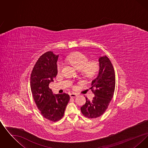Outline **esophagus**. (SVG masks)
<instances>
[{"label": "esophagus", "instance_id": "1", "mask_svg": "<svg viewBox=\"0 0 148 148\" xmlns=\"http://www.w3.org/2000/svg\"><path fill=\"white\" fill-rule=\"evenodd\" d=\"M77 96V94H74V93H71V94H70V97H71V98H75Z\"/></svg>", "mask_w": 148, "mask_h": 148}]
</instances>
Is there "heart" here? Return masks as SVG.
<instances>
[{"label":"heart","instance_id":"obj_1","mask_svg":"<svg viewBox=\"0 0 148 148\" xmlns=\"http://www.w3.org/2000/svg\"><path fill=\"white\" fill-rule=\"evenodd\" d=\"M67 60L77 70H82L83 74L85 77H93L97 69V65L94 63H89L88 58L80 52H76L69 55L67 57ZM62 64L58 63L57 69L59 72L62 71Z\"/></svg>","mask_w":148,"mask_h":148}]
</instances>
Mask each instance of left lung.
I'll return each mask as SVG.
<instances>
[{
    "label": "left lung",
    "instance_id": "8db88e82",
    "mask_svg": "<svg viewBox=\"0 0 148 148\" xmlns=\"http://www.w3.org/2000/svg\"><path fill=\"white\" fill-rule=\"evenodd\" d=\"M99 70L92 82L91 89L95 97L92 101L86 98L81 112L88 118H97L103 114L113 98L115 86V75L113 65L106 56L99 58Z\"/></svg>",
    "mask_w": 148,
    "mask_h": 148
}]
</instances>
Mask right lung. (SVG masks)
Listing matches in <instances>:
<instances>
[{
    "mask_svg": "<svg viewBox=\"0 0 148 148\" xmlns=\"http://www.w3.org/2000/svg\"><path fill=\"white\" fill-rule=\"evenodd\" d=\"M59 55L49 51L37 60L30 77L33 97L42 116L52 121L61 119L69 100L68 94H54L49 87L58 73Z\"/></svg>",
    "mask_w": 148,
    "mask_h": 148,
    "instance_id": "1",
    "label": "right lung"
}]
</instances>
